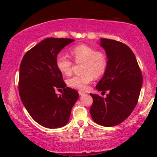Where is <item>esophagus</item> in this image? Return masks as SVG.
<instances>
[{"label":"esophagus","mask_w":157,"mask_h":157,"mask_svg":"<svg viewBox=\"0 0 157 157\" xmlns=\"http://www.w3.org/2000/svg\"><path fill=\"white\" fill-rule=\"evenodd\" d=\"M78 94H79V95L80 96H83V95H84V94H86L84 91H78Z\"/></svg>","instance_id":"1"}]
</instances>
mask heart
I'll use <instances>...</instances> for the list:
<instances>
[{"mask_svg":"<svg viewBox=\"0 0 157 157\" xmlns=\"http://www.w3.org/2000/svg\"><path fill=\"white\" fill-rule=\"evenodd\" d=\"M71 55L76 63H83V74L77 75L67 80L68 86L74 89L86 90L88 85L104 74L107 67V58L104 51L95 50L93 47L86 44L75 46L70 51ZM56 67L62 74L69 76L72 72L73 63L63 55L56 58Z\"/></svg>","mask_w":157,"mask_h":157,"instance_id":"obj_1","label":"heart"}]
</instances>
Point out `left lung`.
Segmentation results:
<instances>
[{
  "label": "left lung",
  "mask_w": 157,
  "mask_h": 157,
  "mask_svg": "<svg viewBox=\"0 0 157 157\" xmlns=\"http://www.w3.org/2000/svg\"><path fill=\"white\" fill-rule=\"evenodd\" d=\"M108 59L104 76L96 89L106 98L90 94L93 104L90 109L92 119L101 126H114L128 117L138 102L143 78L136 59L129 47L114 40L101 38Z\"/></svg>",
  "instance_id": "obj_1"
}]
</instances>
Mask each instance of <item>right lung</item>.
<instances>
[{
	"mask_svg": "<svg viewBox=\"0 0 157 157\" xmlns=\"http://www.w3.org/2000/svg\"><path fill=\"white\" fill-rule=\"evenodd\" d=\"M74 41L71 38H46L27 51L21 61V99L34 121L46 128L65 126L78 98L76 90L66 87L56 63L60 51ZM56 88L64 89L61 95L55 94Z\"/></svg>",
	"mask_w": 157,
	"mask_h": 157,
	"instance_id": "obj_1",
	"label": "right lung"
}]
</instances>
